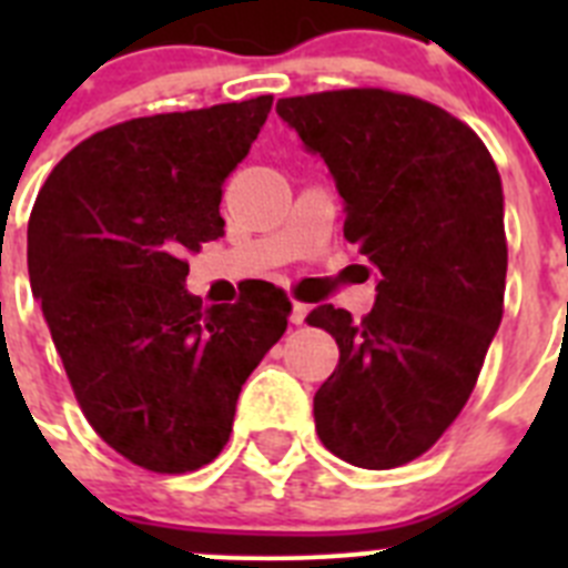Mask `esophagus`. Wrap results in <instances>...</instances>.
<instances>
[{
  "label": "esophagus",
  "instance_id": "esophagus-1",
  "mask_svg": "<svg viewBox=\"0 0 568 568\" xmlns=\"http://www.w3.org/2000/svg\"><path fill=\"white\" fill-rule=\"evenodd\" d=\"M307 313H310L307 304H301V301H295V304H293V313H290V321H293L295 327H298V324H304V318H307Z\"/></svg>",
  "mask_w": 568,
  "mask_h": 568
}]
</instances>
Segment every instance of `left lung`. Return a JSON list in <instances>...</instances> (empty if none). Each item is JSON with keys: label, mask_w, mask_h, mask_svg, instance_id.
I'll use <instances>...</instances> for the list:
<instances>
[{"label": "left lung", "mask_w": 568, "mask_h": 568, "mask_svg": "<svg viewBox=\"0 0 568 568\" xmlns=\"http://www.w3.org/2000/svg\"><path fill=\"white\" fill-rule=\"evenodd\" d=\"M346 204L344 239L378 270L361 321L321 304L310 327L338 344L315 393L321 444L393 469L453 426L504 318V190L478 133L424 99L381 88L278 99Z\"/></svg>", "instance_id": "8db88e82"}]
</instances>
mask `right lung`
Here are the masks:
<instances>
[{
	"label": "right lung",
	"mask_w": 568,
	"mask_h": 568,
	"mask_svg": "<svg viewBox=\"0 0 568 568\" xmlns=\"http://www.w3.org/2000/svg\"><path fill=\"white\" fill-rule=\"evenodd\" d=\"M273 97L99 130L42 184L28 222L30 290L99 438L162 475L202 469L233 433L235 400L293 310L261 281L204 310L187 253L224 233V179Z\"/></svg>",
	"instance_id": "add662e5"
}]
</instances>
